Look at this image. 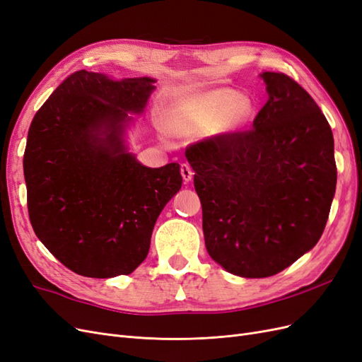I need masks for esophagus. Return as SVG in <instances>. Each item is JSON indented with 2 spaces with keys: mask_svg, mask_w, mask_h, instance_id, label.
I'll return each instance as SVG.
<instances>
[{
  "mask_svg": "<svg viewBox=\"0 0 362 362\" xmlns=\"http://www.w3.org/2000/svg\"><path fill=\"white\" fill-rule=\"evenodd\" d=\"M181 175H182V180H184L185 182H189V181H192L194 172L192 170V168L189 166L187 163H182V164H181Z\"/></svg>",
  "mask_w": 362,
  "mask_h": 362,
  "instance_id": "esophagus-1",
  "label": "esophagus"
}]
</instances>
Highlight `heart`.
Masks as SVG:
<instances>
[{
  "label": "heart",
  "mask_w": 362,
  "mask_h": 362,
  "mask_svg": "<svg viewBox=\"0 0 362 362\" xmlns=\"http://www.w3.org/2000/svg\"><path fill=\"white\" fill-rule=\"evenodd\" d=\"M255 115L249 96L234 89H216L181 96L164 116V128L172 134L217 136L242 129Z\"/></svg>",
  "instance_id": "1"
}]
</instances>
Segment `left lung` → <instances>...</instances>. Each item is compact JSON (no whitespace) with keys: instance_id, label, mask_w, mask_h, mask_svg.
Listing matches in <instances>:
<instances>
[{"instance_id":"1","label":"left lung","mask_w":362,"mask_h":362,"mask_svg":"<svg viewBox=\"0 0 362 362\" xmlns=\"http://www.w3.org/2000/svg\"><path fill=\"white\" fill-rule=\"evenodd\" d=\"M269 100L249 129L185 149L210 257L243 278L282 272L319 242L337 185L332 129L300 84L262 72Z\"/></svg>"}]
</instances>
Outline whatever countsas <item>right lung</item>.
<instances>
[{
	"label": "right lung",
	"instance_id": "1",
	"mask_svg": "<svg viewBox=\"0 0 362 362\" xmlns=\"http://www.w3.org/2000/svg\"><path fill=\"white\" fill-rule=\"evenodd\" d=\"M154 83L76 71L31 120L24 152L30 222L51 254L81 276L136 270L157 217L181 189L178 163L141 166L122 144L128 112H144Z\"/></svg>",
	"mask_w": 362,
	"mask_h": 362
}]
</instances>
